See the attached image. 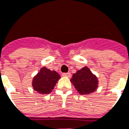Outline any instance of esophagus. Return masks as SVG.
Instances as JSON below:
<instances>
[{
	"label": "esophagus",
	"mask_w": 129,
	"mask_h": 129,
	"mask_svg": "<svg viewBox=\"0 0 129 129\" xmlns=\"http://www.w3.org/2000/svg\"><path fill=\"white\" fill-rule=\"evenodd\" d=\"M71 73H62V76H64V77H71Z\"/></svg>",
	"instance_id": "esophagus-1"
}]
</instances>
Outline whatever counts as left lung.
<instances>
[{"label": "left lung", "mask_w": 129, "mask_h": 129, "mask_svg": "<svg viewBox=\"0 0 129 129\" xmlns=\"http://www.w3.org/2000/svg\"><path fill=\"white\" fill-rule=\"evenodd\" d=\"M75 89L81 95H88L96 90L98 80L87 67L73 75L71 79Z\"/></svg>", "instance_id": "1"}]
</instances>
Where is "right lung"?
Returning a JSON list of instances; mask_svg holds the SVG:
<instances>
[{"mask_svg": "<svg viewBox=\"0 0 129 129\" xmlns=\"http://www.w3.org/2000/svg\"><path fill=\"white\" fill-rule=\"evenodd\" d=\"M60 78V77L55 71H50L44 67L33 79V88L40 94H48Z\"/></svg>", "mask_w": 129, "mask_h": 129, "instance_id": "1", "label": "right lung"}]
</instances>
